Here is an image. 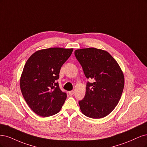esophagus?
Masks as SVG:
<instances>
[{"mask_svg":"<svg viewBox=\"0 0 147 147\" xmlns=\"http://www.w3.org/2000/svg\"><path fill=\"white\" fill-rule=\"evenodd\" d=\"M68 93H69V95H73V94H74V91L73 90L69 91V92H68Z\"/></svg>","mask_w":147,"mask_h":147,"instance_id":"34e87169","label":"esophagus"}]
</instances>
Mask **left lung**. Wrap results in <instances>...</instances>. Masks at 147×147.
<instances>
[{"label":"left lung","mask_w":147,"mask_h":147,"mask_svg":"<svg viewBox=\"0 0 147 147\" xmlns=\"http://www.w3.org/2000/svg\"><path fill=\"white\" fill-rule=\"evenodd\" d=\"M74 55L87 79L84 98L79 101L81 112L92 118L105 117L115 109L123 90V73L107 51L94 48L77 49Z\"/></svg>","instance_id":"8db88e82"}]
</instances>
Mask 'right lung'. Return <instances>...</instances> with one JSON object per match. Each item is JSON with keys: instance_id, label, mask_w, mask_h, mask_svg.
Returning <instances> with one entry per match:
<instances>
[{"instance_id": "add662e5", "label": "right lung", "mask_w": 147, "mask_h": 147, "mask_svg": "<svg viewBox=\"0 0 147 147\" xmlns=\"http://www.w3.org/2000/svg\"><path fill=\"white\" fill-rule=\"evenodd\" d=\"M73 51L60 48L42 49L26 61L20 79L21 90L28 106L37 115L46 117L60 111L67 95L56 80Z\"/></svg>"}]
</instances>
